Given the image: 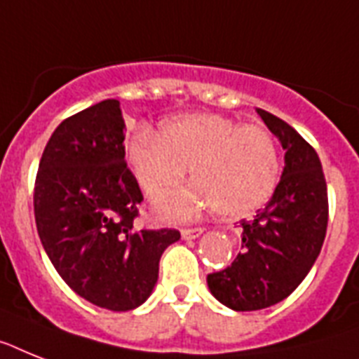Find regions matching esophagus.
I'll return each mask as SVG.
<instances>
[{
    "instance_id": "esophagus-1",
    "label": "esophagus",
    "mask_w": 359,
    "mask_h": 359,
    "mask_svg": "<svg viewBox=\"0 0 359 359\" xmlns=\"http://www.w3.org/2000/svg\"><path fill=\"white\" fill-rule=\"evenodd\" d=\"M205 230L203 229H182L180 230V236L184 238V240H195V238H199Z\"/></svg>"
}]
</instances>
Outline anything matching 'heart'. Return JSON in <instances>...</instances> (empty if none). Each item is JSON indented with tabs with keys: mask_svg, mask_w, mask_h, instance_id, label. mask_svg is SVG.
<instances>
[{
	"mask_svg": "<svg viewBox=\"0 0 359 359\" xmlns=\"http://www.w3.org/2000/svg\"><path fill=\"white\" fill-rule=\"evenodd\" d=\"M127 158L147 195L177 184L189 168L195 182L156 201L158 215L170 221L212 208L230 219L247 217L271 199L280 175L269 130L214 112L175 116L160 133L142 127L127 144Z\"/></svg>",
	"mask_w": 359,
	"mask_h": 359,
	"instance_id": "1",
	"label": "heart"
}]
</instances>
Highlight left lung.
I'll use <instances>...</instances> for the list:
<instances>
[{"mask_svg": "<svg viewBox=\"0 0 359 359\" xmlns=\"http://www.w3.org/2000/svg\"><path fill=\"white\" fill-rule=\"evenodd\" d=\"M256 112L280 140L284 171L265 208L241 221L240 255L206 278L210 293L236 311L264 310L290 297L316 264L328 225V191L316 149L280 118Z\"/></svg>", "mask_w": 359, "mask_h": 359, "instance_id": "obj_1", "label": "left lung"}]
</instances>
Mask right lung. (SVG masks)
<instances>
[{"mask_svg":"<svg viewBox=\"0 0 359 359\" xmlns=\"http://www.w3.org/2000/svg\"><path fill=\"white\" fill-rule=\"evenodd\" d=\"M125 121L118 99L64 119L51 134L34 182V219L49 260L92 304L129 311L158 280L160 256L179 230H138L144 199L125 164Z\"/></svg>","mask_w":359,"mask_h":359,"instance_id":"obj_1","label":"right lung"}]
</instances>
